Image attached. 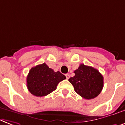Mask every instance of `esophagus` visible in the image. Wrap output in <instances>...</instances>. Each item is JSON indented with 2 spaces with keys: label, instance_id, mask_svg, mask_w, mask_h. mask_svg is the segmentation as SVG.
I'll list each match as a JSON object with an SVG mask.
<instances>
[{
  "label": "esophagus",
  "instance_id": "obj_1",
  "mask_svg": "<svg viewBox=\"0 0 125 125\" xmlns=\"http://www.w3.org/2000/svg\"><path fill=\"white\" fill-rule=\"evenodd\" d=\"M65 76H66V79H69V78H70L69 73H66Z\"/></svg>",
  "mask_w": 125,
  "mask_h": 125
}]
</instances>
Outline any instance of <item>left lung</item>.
Listing matches in <instances>:
<instances>
[{
  "label": "left lung",
  "mask_w": 125,
  "mask_h": 125,
  "mask_svg": "<svg viewBox=\"0 0 125 125\" xmlns=\"http://www.w3.org/2000/svg\"><path fill=\"white\" fill-rule=\"evenodd\" d=\"M75 76L68 80L77 93L85 99L94 98L102 91L103 76L98 70L80 64L74 71Z\"/></svg>",
  "instance_id": "left-lung-1"
}]
</instances>
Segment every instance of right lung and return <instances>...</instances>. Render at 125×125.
Segmentation results:
<instances>
[{
	"instance_id": "add662e5",
	"label": "right lung",
	"mask_w": 125,
	"mask_h": 125,
	"mask_svg": "<svg viewBox=\"0 0 125 125\" xmlns=\"http://www.w3.org/2000/svg\"><path fill=\"white\" fill-rule=\"evenodd\" d=\"M65 79L66 76L59 71L55 72L43 63L30 70L27 78V86L34 96H44L55 91L58 83Z\"/></svg>"
}]
</instances>
